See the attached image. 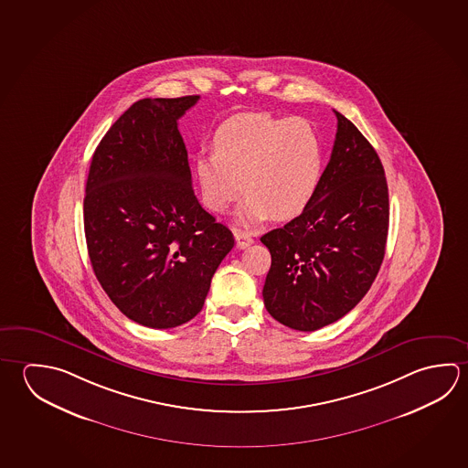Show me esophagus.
Masks as SVG:
<instances>
[{
    "label": "esophagus",
    "instance_id": "34e87169",
    "mask_svg": "<svg viewBox=\"0 0 468 468\" xmlns=\"http://www.w3.org/2000/svg\"><path fill=\"white\" fill-rule=\"evenodd\" d=\"M235 239H237V246L239 250H245L250 245H253V237L245 230H235Z\"/></svg>",
    "mask_w": 468,
    "mask_h": 468
}]
</instances>
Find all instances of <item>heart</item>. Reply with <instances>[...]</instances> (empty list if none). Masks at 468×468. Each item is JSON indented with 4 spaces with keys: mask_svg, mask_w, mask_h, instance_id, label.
I'll use <instances>...</instances> for the list:
<instances>
[{
    "mask_svg": "<svg viewBox=\"0 0 468 468\" xmlns=\"http://www.w3.org/2000/svg\"><path fill=\"white\" fill-rule=\"evenodd\" d=\"M324 171V144L305 118L243 113L215 133V149L198 153L196 174L206 206L225 212L245 190L239 222L292 218L309 206Z\"/></svg>",
    "mask_w": 468,
    "mask_h": 468,
    "instance_id": "heart-1",
    "label": "heart"
}]
</instances>
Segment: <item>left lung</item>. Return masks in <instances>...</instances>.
Wrapping results in <instances>:
<instances>
[{
	"mask_svg": "<svg viewBox=\"0 0 468 468\" xmlns=\"http://www.w3.org/2000/svg\"><path fill=\"white\" fill-rule=\"evenodd\" d=\"M334 149L303 214L262 235L271 268L266 311L282 325L314 332L360 303L385 258L389 200L385 169L358 128L335 112Z\"/></svg>",
	"mask_w": 468,
	"mask_h": 468,
	"instance_id": "left-lung-1",
	"label": "left lung"
}]
</instances>
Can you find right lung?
<instances>
[{"label": "right lung", "instance_id": "right-lung-1", "mask_svg": "<svg viewBox=\"0 0 468 468\" xmlns=\"http://www.w3.org/2000/svg\"><path fill=\"white\" fill-rule=\"evenodd\" d=\"M197 100L133 103L91 157L83 198L91 268L112 303L144 327L194 319L235 245L192 189L177 120Z\"/></svg>", "mask_w": 468, "mask_h": 468}]
</instances>
